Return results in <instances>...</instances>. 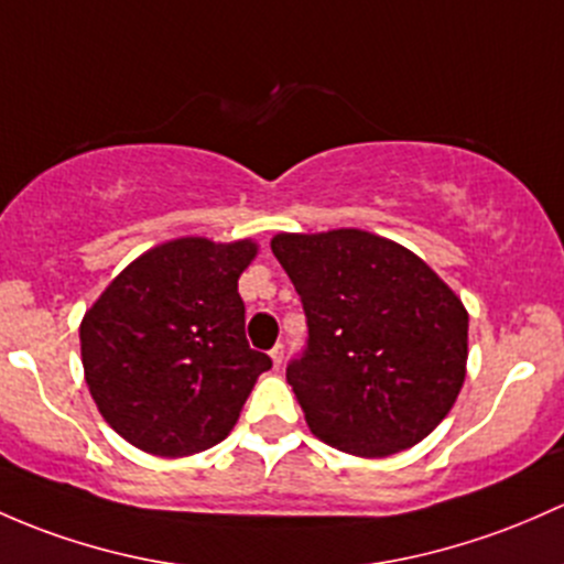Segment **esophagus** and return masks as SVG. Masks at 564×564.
Segmentation results:
<instances>
[{
  "instance_id": "esophagus-1",
  "label": "esophagus",
  "mask_w": 564,
  "mask_h": 564,
  "mask_svg": "<svg viewBox=\"0 0 564 564\" xmlns=\"http://www.w3.org/2000/svg\"><path fill=\"white\" fill-rule=\"evenodd\" d=\"M283 354H286V351H283V346H281V343H278V346L272 348V351H270V359H272V365H275V367H281V365H283Z\"/></svg>"
}]
</instances>
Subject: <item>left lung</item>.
Listing matches in <instances>:
<instances>
[{
  "label": "left lung",
  "instance_id": "1",
  "mask_svg": "<svg viewBox=\"0 0 564 564\" xmlns=\"http://www.w3.org/2000/svg\"><path fill=\"white\" fill-rule=\"evenodd\" d=\"M272 253L307 318L286 381L313 435L357 456L424 441L465 381L459 297L416 253L361 229L278 235Z\"/></svg>",
  "mask_w": 564,
  "mask_h": 564
}]
</instances>
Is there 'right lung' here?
Wrapping results in <instances>:
<instances>
[{
	"label": "right lung",
	"instance_id": "1",
	"mask_svg": "<svg viewBox=\"0 0 564 564\" xmlns=\"http://www.w3.org/2000/svg\"><path fill=\"white\" fill-rule=\"evenodd\" d=\"M248 240L181 237L134 259L80 324L94 402L112 430L156 456H188L232 432L272 359L246 337L237 278Z\"/></svg>",
	"mask_w": 564,
	"mask_h": 564
}]
</instances>
